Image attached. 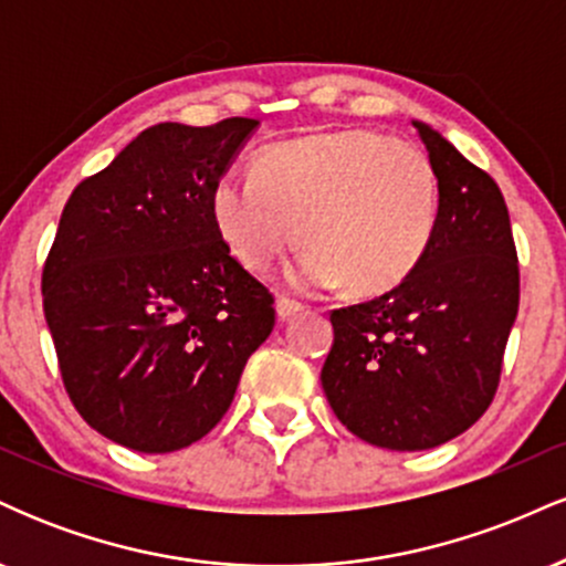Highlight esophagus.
I'll return each mask as SVG.
<instances>
[{"instance_id": "esophagus-1", "label": "esophagus", "mask_w": 566, "mask_h": 566, "mask_svg": "<svg viewBox=\"0 0 566 566\" xmlns=\"http://www.w3.org/2000/svg\"><path fill=\"white\" fill-rule=\"evenodd\" d=\"M303 308H305V305L297 303V301H292V297H279V301H276V316L282 322H287L295 314H301Z\"/></svg>"}]
</instances>
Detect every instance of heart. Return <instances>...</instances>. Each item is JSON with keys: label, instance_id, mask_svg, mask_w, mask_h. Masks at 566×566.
Masks as SVG:
<instances>
[{"label": "heart", "instance_id": "obj_1", "mask_svg": "<svg viewBox=\"0 0 566 566\" xmlns=\"http://www.w3.org/2000/svg\"><path fill=\"white\" fill-rule=\"evenodd\" d=\"M212 223L247 271H265L297 237L301 287L394 290L423 261L439 223V180L423 146L373 127L324 129L265 148L252 175L210 191Z\"/></svg>", "mask_w": 566, "mask_h": 566}]
</instances>
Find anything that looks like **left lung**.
<instances>
[{
	"instance_id": "8db88e82",
	"label": "left lung",
	"mask_w": 566,
	"mask_h": 566,
	"mask_svg": "<svg viewBox=\"0 0 566 566\" xmlns=\"http://www.w3.org/2000/svg\"><path fill=\"white\" fill-rule=\"evenodd\" d=\"M439 180L423 261L391 292L329 314L322 388L367 444L418 452L471 428L492 405L518 311V258L495 180L415 122Z\"/></svg>"
}]
</instances>
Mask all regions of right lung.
I'll use <instances>...</instances> for the list:
<instances>
[{"instance_id":"add662e5","label":"right lung","mask_w":566,"mask_h":566,"mask_svg":"<svg viewBox=\"0 0 566 566\" xmlns=\"http://www.w3.org/2000/svg\"><path fill=\"white\" fill-rule=\"evenodd\" d=\"M258 119L161 122L71 191L42 269L63 386L97 433L184 450L229 412L274 295L212 223L210 191Z\"/></svg>"}]
</instances>
